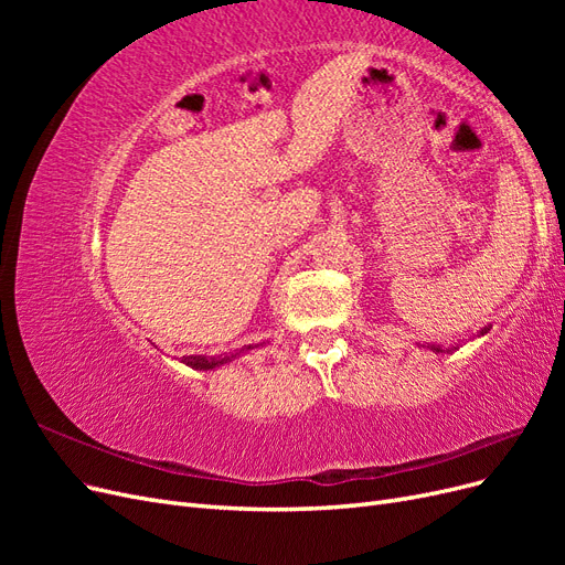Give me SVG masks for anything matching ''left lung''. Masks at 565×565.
I'll use <instances>...</instances> for the list:
<instances>
[{"label":"left lung","mask_w":565,"mask_h":565,"mask_svg":"<svg viewBox=\"0 0 565 565\" xmlns=\"http://www.w3.org/2000/svg\"><path fill=\"white\" fill-rule=\"evenodd\" d=\"M483 332H488V328H486V330H483ZM434 351H440V349H436V347H434Z\"/></svg>","instance_id":"1"}]
</instances>
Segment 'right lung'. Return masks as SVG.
Here are the masks:
<instances>
[{"instance_id":"add662e5","label":"right lung","mask_w":565,"mask_h":565,"mask_svg":"<svg viewBox=\"0 0 565 565\" xmlns=\"http://www.w3.org/2000/svg\"><path fill=\"white\" fill-rule=\"evenodd\" d=\"M224 361H231V355H224V358H207V355H185L183 363L191 365V367H198V370H212L216 365H221Z\"/></svg>"}]
</instances>
